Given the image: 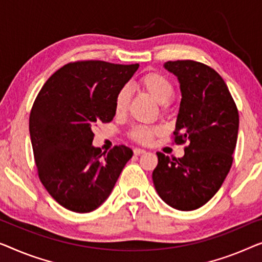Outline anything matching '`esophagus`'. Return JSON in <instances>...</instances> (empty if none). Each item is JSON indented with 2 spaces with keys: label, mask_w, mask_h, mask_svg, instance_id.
Wrapping results in <instances>:
<instances>
[{
  "label": "esophagus",
  "mask_w": 262,
  "mask_h": 262,
  "mask_svg": "<svg viewBox=\"0 0 262 262\" xmlns=\"http://www.w3.org/2000/svg\"><path fill=\"white\" fill-rule=\"evenodd\" d=\"M146 150L141 148H134V154L135 156H141V154H145Z\"/></svg>",
  "instance_id": "obj_1"
}]
</instances>
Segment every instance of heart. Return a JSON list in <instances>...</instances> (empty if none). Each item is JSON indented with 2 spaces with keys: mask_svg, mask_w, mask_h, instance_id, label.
<instances>
[{
  "mask_svg": "<svg viewBox=\"0 0 262 262\" xmlns=\"http://www.w3.org/2000/svg\"><path fill=\"white\" fill-rule=\"evenodd\" d=\"M139 86L143 91H146L154 101L159 104H166L174 95L172 83L166 77L157 72H150L142 76L139 79ZM130 89L128 86H123L116 95L115 98V110L117 114H123L126 112L130 102ZM159 133V129L154 127L138 126L132 130V138L140 143H149L153 136Z\"/></svg>",
  "mask_w": 262,
  "mask_h": 262,
  "instance_id": "1",
  "label": "heart"
}]
</instances>
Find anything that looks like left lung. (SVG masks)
<instances>
[{"label": "left lung", "instance_id": "8db88e82", "mask_svg": "<svg viewBox=\"0 0 262 262\" xmlns=\"http://www.w3.org/2000/svg\"><path fill=\"white\" fill-rule=\"evenodd\" d=\"M177 77L180 99L174 141L190 145L179 159L158 152L152 178L165 203L182 211L201 208L220 190L233 164L238 113L219 73L193 60L167 61Z\"/></svg>", "mask_w": 262, "mask_h": 262}]
</instances>
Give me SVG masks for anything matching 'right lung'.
<instances>
[{
  "instance_id": "add662e5",
  "label": "right lung",
  "mask_w": 262,
  "mask_h": 262,
  "mask_svg": "<svg viewBox=\"0 0 262 262\" xmlns=\"http://www.w3.org/2000/svg\"><path fill=\"white\" fill-rule=\"evenodd\" d=\"M138 69L71 62L47 79L33 104L29 134L39 178L68 210L90 212L104 203L133 157L122 145L102 153L93 145V128L114 119L116 95Z\"/></svg>"
}]
</instances>
